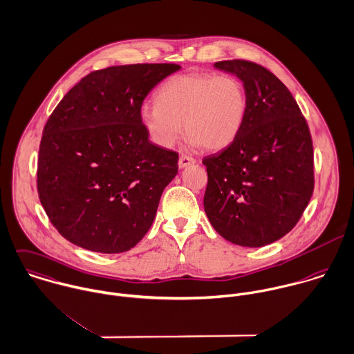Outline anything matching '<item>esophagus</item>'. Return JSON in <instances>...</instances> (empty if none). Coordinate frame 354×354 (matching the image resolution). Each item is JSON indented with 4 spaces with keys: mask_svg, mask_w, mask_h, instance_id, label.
<instances>
[{
    "mask_svg": "<svg viewBox=\"0 0 354 354\" xmlns=\"http://www.w3.org/2000/svg\"><path fill=\"white\" fill-rule=\"evenodd\" d=\"M195 162H196L195 158H192V156H189V155H185V153H181V155H180V159H178V166H180V167H187V166H189V165H194Z\"/></svg>",
    "mask_w": 354,
    "mask_h": 354,
    "instance_id": "34e87169",
    "label": "esophagus"
}]
</instances>
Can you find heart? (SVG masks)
Wrapping results in <instances>:
<instances>
[{
	"label": "heart",
	"mask_w": 354,
	"mask_h": 354,
	"mask_svg": "<svg viewBox=\"0 0 354 354\" xmlns=\"http://www.w3.org/2000/svg\"><path fill=\"white\" fill-rule=\"evenodd\" d=\"M245 113V93L232 75L183 74L167 81L156 95V103L140 110L152 141L171 147L185 131L194 145L221 149L235 140Z\"/></svg>",
	"instance_id": "b5f03b06"
}]
</instances>
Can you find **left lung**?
Wrapping results in <instances>:
<instances>
[{
	"instance_id": "8db88e82",
	"label": "left lung",
	"mask_w": 354,
	"mask_h": 354,
	"mask_svg": "<svg viewBox=\"0 0 354 354\" xmlns=\"http://www.w3.org/2000/svg\"><path fill=\"white\" fill-rule=\"evenodd\" d=\"M214 66L243 82L245 113L235 140L202 160L205 212L228 241L262 247L287 235L312 198V136L291 92L269 70L241 59Z\"/></svg>"
}]
</instances>
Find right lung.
<instances>
[{
  "instance_id": "right-lung-1",
  "label": "right lung",
  "mask_w": 354,
  "mask_h": 354,
  "mask_svg": "<svg viewBox=\"0 0 354 354\" xmlns=\"http://www.w3.org/2000/svg\"><path fill=\"white\" fill-rule=\"evenodd\" d=\"M181 67L114 66L82 78L48 119L37 189L53 227L96 252L134 247L151 228L178 153L152 144L140 110L147 95Z\"/></svg>"
}]
</instances>
